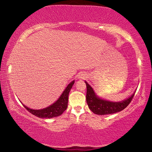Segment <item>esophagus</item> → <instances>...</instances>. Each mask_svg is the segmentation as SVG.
<instances>
[{"label":"esophagus","mask_w":152,"mask_h":152,"mask_svg":"<svg viewBox=\"0 0 152 152\" xmlns=\"http://www.w3.org/2000/svg\"><path fill=\"white\" fill-rule=\"evenodd\" d=\"M86 78V74L83 72L78 74V79H85Z\"/></svg>","instance_id":"obj_1"}]
</instances>
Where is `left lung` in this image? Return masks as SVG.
Returning <instances> with one entry per match:
<instances>
[{"instance_id": "1", "label": "left lung", "mask_w": 152, "mask_h": 152, "mask_svg": "<svg viewBox=\"0 0 152 152\" xmlns=\"http://www.w3.org/2000/svg\"><path fill=\"white\" fill-rule=\"evenodd\" d=\"M86 85V102L89 109L94 114L99 115H109L120 112L127 107L134 96L135 91L127 99L121 101L114 102L102 99L94 92L92 87L86 81H84Z\"/></svg>"}]
</instances>
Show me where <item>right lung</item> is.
<instances>
[{
	"mask_svg": "<svg viewBox=\"0 0 152 152\" xmlns=\"http://www.w3.org/2000/svg\"><path fill=\"white\" fill-rule=\"evenodd\" d=\"M74 82H75V80H72L66 86V88L63 91L57 101L49 107L44 108V109H32L25 106L23 104V105L28 111L37 117L50 119V118L60 116L68 107L69 92H70L72 87L74 84Z\"/></svg>",
	"mask_w": 152,
	"mask_h": 152,
	"instance_id": "right-lung-1",
	"label": "right lung"
}]
</instances>
